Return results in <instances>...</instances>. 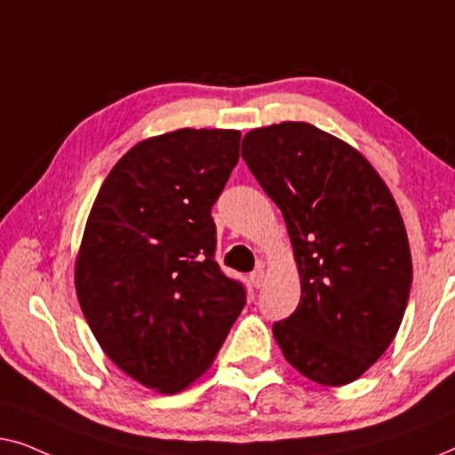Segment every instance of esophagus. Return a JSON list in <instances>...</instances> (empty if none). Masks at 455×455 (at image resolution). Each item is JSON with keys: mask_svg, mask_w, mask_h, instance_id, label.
I'll return each mask as SVG.
<instances>
[{"mask_svg": "<svg viewBox=\"0 0 455 455\" xmlns=\"http://www.w3.org/2000/svg\"><path fill=\"white\" fill-rule=\"evenodd\" d=\"M264 278H266V274H264V267H258V270H253L251 272V276H249V280H251V284L255 286V289H261V284H264Z\"/></svg>", "mask_w": 455, "mask_h": 455, "instance_id": "34e87169", "label": "esophagus"}]
</instances>
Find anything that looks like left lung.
Wrapping results in <instances>:
<instances>
[{
	"label": "left lung",
	"mask_w": 455,
	"mask_h": 455,
	"mask_svg": "<svg viewBox=\"0 0 455 455\" xmlns=\"http://www.w3.org/2000/svg\"><path fill=\"white\" fill-rule=\"evenodd\" d=\"M243 161L283 210L300 300L274 338L299 373L347 386L392 344L412 284L404 222L355 148L303 121L251 130Z\"/></svg>",
	"instance_id": "1"
}]
</instances>
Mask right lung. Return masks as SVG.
<instances>
[{"instance_id":"obj_1","label":"right lung","mask_w":455,"mask_h":455,"mask_svg":"<svg viewBox=\"0 0 455 455\" xmlns=\"http://www.w3.org/2000/svg\"><path fill=\"white\" fill-rule=\"evenodd\" d=\"M241 132L177 130L113 166L88 216L76 292L94 338L146 387L177 394L210 364L245 307L220 270L212 206Z\"/></svg>"}]
</instances>
